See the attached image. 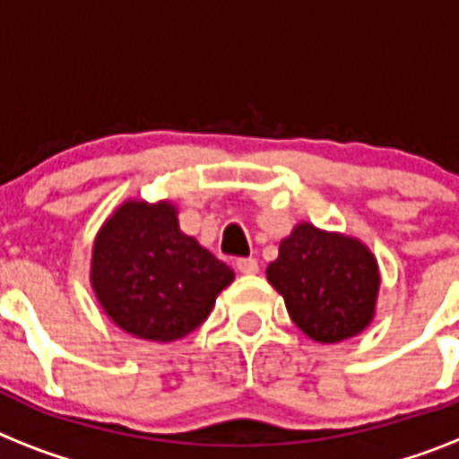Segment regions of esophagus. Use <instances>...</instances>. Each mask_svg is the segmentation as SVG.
Returning <instances> with one entry per match:
<instances>
[{
    "label": "esophagus",
    "instance_id": "obj_1",
    "mask_svg": "<svg viewBox=\"0 0 459 459\" xmlns=\"http://www.w3.org/2000/svg\"><path fill=\"white\" fill-rule=\"evenodd\" d=\"M257 267H260V264H257L255 257H238L237 260V270L241 272V274H255Z\"/></svg>",
    "mask_w": 459,
    "mask_h": 459
}]
</instances>
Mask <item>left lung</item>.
Wrapping results in <instances>:
<instances>
[{
  "label": "left lung",
  "instance_id": "left-lung-1",
  "mask_svg": "<svg viewBox=\"0 0 459 459\" xmlns=\"http://www.w3.org/2000/svg\"><path fill=\"white\" fill-rule=\"evenodd\" d=\"M267 281L283 295L290 319L307 338L340 342L373 321L380 272L359 238L302 222L279 244Z\"/></svg>",
  "mask_w": 459,
  "mask_h": 459
}]
</instances>
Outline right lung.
I'll return each instance as SVG.
<instances>
[{
	"label": "right lung",
	"instance_id": "1",
	"mask_svg": "<svg viewBox=\"0 0 459 459\" xmlns=\"http://www.w3.org/2000/svg\"><path fill=\"white\" fill-rule=\"evenodd\" d=\"M234 272L180 232L173 204L126 202L98 232L91 286L109 319L140 340L173 342L206 321Z\"/></svg>",
	"mask_w": 459,
	"mask_h": 459
}]
</instances>
